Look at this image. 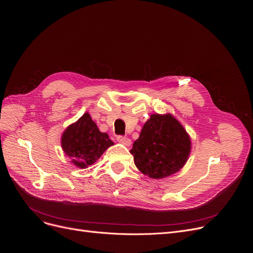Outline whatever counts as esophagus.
Returning <instances> with one entry per match:
<instances>
[{
	"instance_id": "obj_1",
	"label": "esophagus",
	"mask_w": 253,
	"mask_h": 253,
	"mask_svg": "<svg viewBox=\"0 0 253 253\" xmlns=\"http://www.w3.org/2000/svg\"><path fill=\"white\" fill-rule=\"evenodd\" d=\"M117 141L125 146H130L131 145V140L125 136H118Z\"/></svg>"
}]
</instances>
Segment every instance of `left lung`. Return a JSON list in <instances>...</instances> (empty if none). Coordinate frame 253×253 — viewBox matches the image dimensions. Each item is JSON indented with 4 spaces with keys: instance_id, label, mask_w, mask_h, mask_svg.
<instances>
[{
    "instance_id": "left-lung-1",
    "label": "left lung",
    "mask_w": 253,
    "mask_h": 253,
    "mask_svg": "<svg viewBox=\"0 0 253 253\" xmlns=\"http://www.w3.org/2000/svg\"><path fill=\"white\" fill-rule=\"evenodd\" d=\"M139 171L153 179L170 176L186 164L191 139L172 114H151L130 150Z\"/></svg>"
}]
</instances>
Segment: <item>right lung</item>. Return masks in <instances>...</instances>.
Returning a JSON list of instances; mask_svg holds the SVG:
<instances>
[{"label":"right lung","instance_id":"1","mask_svg":"<svg viewBox=\"0 0 253 253\" xmlns=\"http://www.w3.org/2000/svg\"><path fill=\"white\" fill-rule=\"evenodd\" d=\"M113 144L109 135L99 130L88 112L69 125L61 137L62 149L70 162L82 169L95 163Z\"/></svg>","mask_w":253,"mask_h":253}]
</instances>
